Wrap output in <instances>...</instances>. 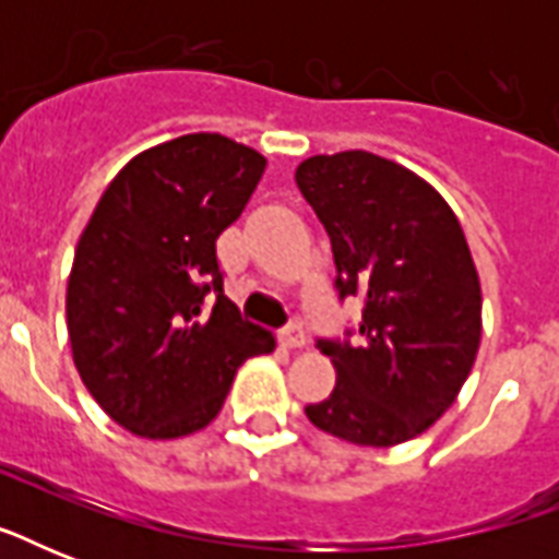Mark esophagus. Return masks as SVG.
Returning <instances> with one entry per match:
<instances>
[{
	"label": "esophagus",
	"instance_id": "1",
	"mask_svg": "<svg viewBox=\"0 0 559 559\" xmlns=\"http://www.w3.org/2000/svg\"><path fill=\"white\" fill-rule=\"evenodd\" d=\"M281 345H284V348H289V350H296V348H301V345H305V331H301V324H287V328H284V331H281Z\"/></svg>",
	"mask_w": 559,
	"mask_h": 559
}]
</instances>
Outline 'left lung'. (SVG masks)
I'll return each instance as SVG.
<instances>
[{
    "label": "left lung",
    "mask_w": 559,
    "mask_h": 559,
    "mask_svg": "<svg viewBox=\"0 0 559 559\" xmlns=\"http://www.w3.org/2000/svg\"><path fill=\"white\" fill-rule=\"evenodd\" d=\"M296 182L331 237L340 298L362 301L357 345L319 340L336 385L307 417L359 447L408 441L476 362L481 287L467 237L429 182L373 153L310 156Z\"/></svg>",
    "instance_id": "1"
}]
</instances>
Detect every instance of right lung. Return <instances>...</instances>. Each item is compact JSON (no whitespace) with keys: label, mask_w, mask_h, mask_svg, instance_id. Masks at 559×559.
I'll use <instances>...</instances> for the list:
<instances>
[{"label":"right lung","mask_w":559,"mask_h":559,"mask_svg":"<svg viewBox=\"0 0 559 559\" xmlns=\"http://www.w3.org/2000/svg\"><path fill=\"white\" fill-rule=\"evenodd\" d=\"M263 168L226 135H179L127 162L83 228L66 289L74 368L133 435L168 441L209 426L237 368L275 348L226 298L217 261V237Z\"/></svg>","instance_id":"right-lung-1"}]
</instances>
